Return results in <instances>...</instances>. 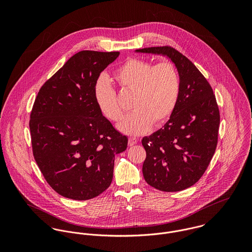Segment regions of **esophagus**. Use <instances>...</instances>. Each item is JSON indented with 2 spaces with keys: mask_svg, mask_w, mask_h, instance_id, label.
I'll list each match as a JSON object with an SVG mask.
<instances>
[{
  "mask_svg": "<svg viewBox=\"0 0 252 252\" xmlns=\"http://www.w3.org/2000/svg\"><path fill=\"white\" fill-rule=\"evenodd\" d=\"M137 144H138V140L136 138H129V141H128L129 146H133V145Z\"/></svg>",
  "mask_w": 252,
  "mask_h": 252,
  "instance_id": "esophagus-1",
  "label": "esophagus"
}]
</instances>
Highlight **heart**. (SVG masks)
<instances>
[{
	"instance_id": "1",
	"label": "heart",
	"mask_w": 252,
	"mask_h": 252,
	"mask_svg": "<svg viewBox=\"0 0 252 252\" xmlns=\"http://www.w3.org/2000/svg\"><path fill=\"white\" fill-rule=\"evenodd\" d=\"M114 79L122 89L135 91L132 108L135 110L118 123L120 132L139 136L152 124H160L175 110L180 95V75L170 62L157 65L142 59H130L114 72ZM94 99L102 114L111 121L122 116L116 93L107 77L100 76L93 88Z\"/></svg>"
}]
</instances>
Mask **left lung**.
Returning <instances> with one entry per match:
<instances>
[{
  "mask_svg": "<svg viewBox=\"0 0 252 252\" xmlns=\"http://www.w3.org/2000/svg\"><path fill=\"white\" fill-rule=\"evenodd\" d=\"M168 57L180 75L179 100L163 128L144 137L145 181L166 192L184 190L206 172L216 151L220 122L214 91L205 76L171 46L137 49Z\"/></svg>",
  "mask_w": 252,
  "mask_h": 252,
  "instance_id": "8db88e82",
  "label": "left lung"
}]
</instances>
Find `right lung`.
Instances as JSON below:
<instances>
[{
	"label": "right lung",
	"instance_id": "right-lung-1",
	"mask_svg": "<svg viewBox=\"0 0 252 252\" xmlns=\"http://www.w3.org/2000/svg\"><path fill=\"white\" fill-rule=\"evenodd\" d=\"M120 52L79 51L39 89L30 116L33 154L47 183L78 201L103 193L128 139L102 114L93 88Z\"/></svg>",
	"mask_w": 252,
	"mask_h": 252
}]
</instances>
